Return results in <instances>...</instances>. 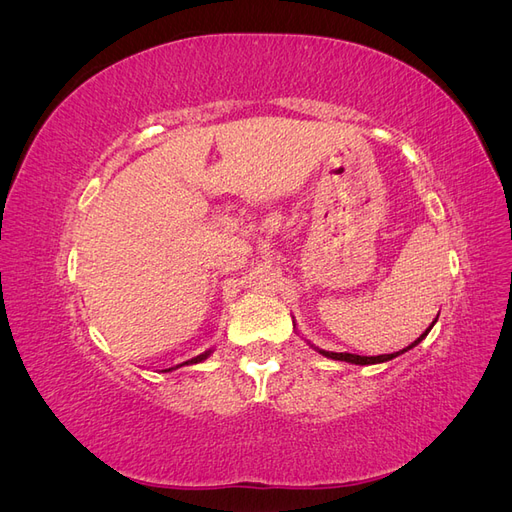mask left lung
Listing matches in <instances>:
<instances>
[{"label":"left lung","mask_w":512,"mask_h":512,"mask_svg":"<svg viewBox=\"0 0 512 512\" xmlns=\"http://www.w3.org/2000/svg\"><path fill=\"white\" fill-rule=\"evenodd\" d=\"M438 322V318L431 322V327L433 324ZM431 327L418 337V339H414V342L410 344V346H406L404 350H399V352H393V354H378V356H361V354H350V352H329V350H322V348H318V346H314V344H309L312 346L314 350H318L322 356H327V359H333V361H346V363H352V365H376V363H386V361H391V359H395V356H399V354H404V352H408V350H412L414 346H418L423 342V339L427 337V333L431 331Z\"/></svg>","instance_id":"8db88e82"}]
</instances>
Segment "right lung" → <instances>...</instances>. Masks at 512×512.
Returning a JSON list of instances; mask_svg holds the SVG:
<instances>
[{"label": "right lung", "mask_w": 512, "mask_h": 512, "mask_svg": "<svg viewBox=\"0 0 512 512\" xmlns=\"http://www.w3.org/2000/svg\"><path fill=\"white\" fill-rule=\"evenodd\" d=\"M211 352H213V350H205L203 354L194 356V359H190V361H183V363H179V365H175V367H168V369H162V371H175V369H179V367H183V365H196V363H203L205 359H209Z\"/></svg>", "instance_id": "add662e5"}]
</instances>
